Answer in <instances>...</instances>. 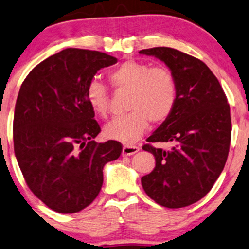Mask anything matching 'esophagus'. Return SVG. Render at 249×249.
I'll use <instances>...</instances> for the list:
<instances>
[{
  "label": "esophagus",
  "instance_id": "1",
  "mask_svg": "<svg viewBox=\"0 0 249 249\" xmlns=\"http://www.w3.org/2000/svg\"><path fill=\"white\" fill-rule=\"evenodd\" d=\"M140 150V148L137 147V145H124L123 147V151H122V155L123 156H131L135 154V152H138Z\"/></svg>",
  "mask_w": 249,
  "mask_h": 249
}]
</instances>
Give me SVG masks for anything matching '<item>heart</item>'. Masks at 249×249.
<instances>
[{"label":"heart","instance_id":"1","mask_svg":"<svg viewBox=\"0 0 249 249\" xmlns=\"http://www.w3.org/2000/svg\"><path fill=\"white\" fill-rule=\"evenodd\" d=\"M109 81L115 91L128 92L127 110H130L105 126V135L111 140L133 143L147 130L149 121L154 124L165 122L177 105V81L168 68L127 60L109 72ZM86 100L99 117L105 118L108 115L110 95L98 79L89 83Z\"/></svg>","mask_w":249,"mask_h":249}]
</instances>
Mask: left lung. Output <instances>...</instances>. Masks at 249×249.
<instances>
[{
	"label": "left lung",
	"mask_w": 249,
	"mask_h": 249,
	"mask_svg": "<svg viewBox=\"0 0 249 249\" xmlns=\"http://www.w3.org/2000/svg\"><path fill=\"white\" fill-rule=\"evenodd\" d=\"M164 61L178 85L172 115L147 139L142 149L156 158V167L141 178L145 194L168 208H181L206 196L223 171L231 141L230 106L223 89L199 59L172 48L141 50ZM172 142L165 152L152 145Z\"/></svg>",
	"instance_id": "left-lung-1"
}]
</instances>
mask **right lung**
Listing matches in <instances>:
<instances>
[{
  "label": "right lung",
  "mask_w": 249,
  "mask_h": 249,
  "mask_svg": "<svg viewBox=\"0 0 249 249\" xmlns=\"http://www.w3.org/2000/svg\"><path fill=\"white\" fill-rule=\"evenodd\" d=\"M116 62L104 52L65 49L39 62L19 90L17 161L33 194L58 213L88 207L101 190L104 166L122 154L117 141H94L101 128L86 100L97 71Z\"/></svg>",
  "instance_id": "add662e5"
}]
</instances>
